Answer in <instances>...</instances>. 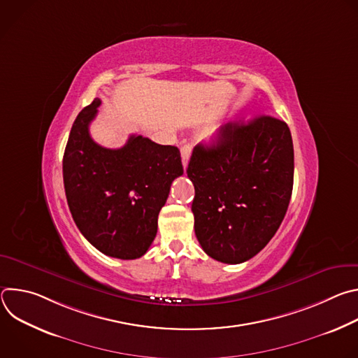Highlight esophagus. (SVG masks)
Wrapping results in <instances>:
<instances>
[{
	"mask_svg": "<svg viewBox=\"0 0 358 358\" xmlns=\"http://www.w3.org/2000/svg\"><path fill=\"white\" fill-rule=\"evenodd\" d=\"M191 151H192V145L191 144H184L181 147V162H182V167L187 169L189 157H191Z\"/></svg>",
	"mask_w": 358,
	"mask_h": 358,
	"instance_id": "esophagus-1",
	"label": "esophagus"
}]
</instances>
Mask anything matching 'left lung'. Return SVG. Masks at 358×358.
Wrapping results in <instances>:
<instances>
[{
	"label": "left lung",
	"instance_id": "left-lung-1",
	"mask_svg": "<svg viewBox=\"0 0 358 358\" xmlns=\"http://www.w3.org/2000/svg\"><path fill=\"white\" fill-rule=\"evenodd\" d=\"M287 124L272 116L227 123L213 145L198 144L187 169L195 188L194 229L208 257L242 264L280 227L293 189Z\"/></svg>",
	"mask_w": 358,
	"mask_h": 358
}]
</instances>
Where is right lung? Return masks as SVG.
Segmentation results:
<instances>
[{
    "mask_svg": "<svg viewBox=\"0 0 358 358\" xmlns=\"http://www.w3.org/2000/svg\"><path fill=\"white\" fill-rule=\"evenodd\" d=\"M100 103L96 97L78 115L68 138L62 163L68 206L97 250L137 259L156 238L171 182L184 173L180 150L136 134L120 148L99 145L89 126Z\"/></svg>",
    "mask_w": 358,
    "mask_h": 358,
    "instance_id": "right-lung-1",
    "label": "right lung"
}]
</instances>
